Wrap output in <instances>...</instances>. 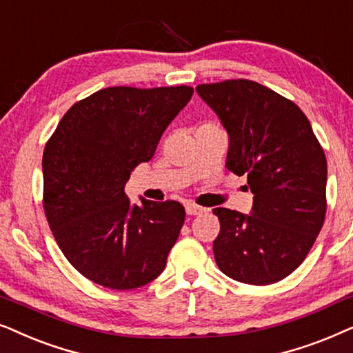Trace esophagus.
Listing matches in <instances>:
<instances>
[{"label":"esophagus","instance_id":"34e87169","mask_svg":"<svg viewBox=\"0 0 353 353\" xmlns=\"http://www.w3.org/2000/svg\"><path fill=\"white\" fill-rule=\"evenodd\" d=\"M185 211H187V214H190V216H196V214H201V213H203L205 208H201V206L195 205V203H187V205H185Z\"/></svg>","mask_w":353,"mask_h":353}]
</instances>
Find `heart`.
<instances>
[{
  "label": "heart",
  "instance_id": "1",
  "mask_svg": "<svg viewBox=\"0 0 353 353\" xmlns=\"http://www.w3.org/2000/svg\"><path fill=\"white\" fill-rule=\"evenodd\" d=\"M208 124H211V122H208ZM208 124H203V125H208Z\"/></svg>",
  "mask_w": 353,
  "mask_h": 353
}]
</instances>
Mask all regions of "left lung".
Returning a JSON list of instances; mask_svg holds the SVG:
<instances>
[{
  "instance_id": "left-lung-1",
  "label": "left lung",
  "mask_w": 353,
  "mask_h": 353,
  "mask_svg": "<svg viewBox=\"0 0 353 353\" xmlns=\"http://www.w3.org/2000/svg\"><path fill=\"white\" fill-rule=\"evenodd\" d=\"M199 95L229 134L225 166L247 174L250 214L214 208L221 229L216 265L243 284L268 285L297 270L326 216L327 164L302 110L261 83H201Z\"/></svg>"
}]
</instances>
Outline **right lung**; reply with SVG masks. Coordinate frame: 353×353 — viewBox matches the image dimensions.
Here are the masks:
<instances>
[{
    "instance_id": "add662e5",
    "label": "right lung",
    "mask_w": 353,
    "mask_h": 353,
    "mask_svg": "<svg viewBox=\"0 0 353 353\" xmlns=\"http://www.w3.org/2000/svg\"><path fill=\"white\" fill-rule=\"evenodd\" d=\"M189 85L108 87L74 103L43 152V208L61 252L87 279L137 289L161 274L179 237V201L132 205L124 187L153 158Z\"/></svg>"
}]
</instances>
